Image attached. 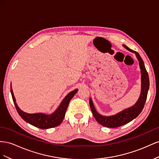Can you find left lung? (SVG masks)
Here are the masks:
<instances>
[{"instance_id":"left-lung-1","label":"left lung","mask_w":159,"mask_h":159,"mask_svg":"<svg viewBox=\"0 0 159 159\" xmlns=\"http://www.w3.org/2000/svg\"><path fill=\"white\" fill-rule=\"evenodd\" d=\"M123 47L128 50V51L134 53L137 56V59L139 62V66L140 69V73H141V92L140 95L138 99L137 102L134 105L122 111L121 112L117 113V114L112 116H102L98 113L95 109L94 105L91 98L89 99V104L90 109L93 112V115L99 124L106 126L108 128H116L119 127L122 125H124L128 122L133 120L136 117L138 116L141 111H143L145 102H146L148 90L149 89V78L148 72L145 69L144 62L140 57L139 54L130 49L126 45H123Z\"/></svg>"}]
</instances>
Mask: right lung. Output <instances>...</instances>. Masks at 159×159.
Segmentation results:
<instances>
[{"instance_id":"1","label":"right lung","mask_w":159,"mask_h":159,"mask_svg":"<svg viewBox=\"0 0 159 159\" xmlns=\"http://www.w3.org/2000/svg\"><path fill=\"white\" fill-rule=\"evenodd\" d=\"M77 91H78V89H75L68 94L65 98L62 100L61 105L58 107L57 109L53 113H52L51 115H45L43 114V113L29 114V113H26L20 110V108L16 105V99L15 98L14 94H13L11 84V92L12 100L19 115L26 122H28V123L30 124L31 125L36 126V127L43 129L53 128L61 124V122L65 116V113L69 102Z\"/></svg>"}]
</instances>
